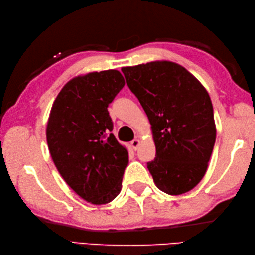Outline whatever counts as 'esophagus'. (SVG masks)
Wrapping results in <instances>:
<instances>
[{
    "mask_svg": "<svg viewBox=\"0 0 255 255\" xmlns=\"http://www.w3.org/2000/svg\"><path fill=\"white\" fill-rule=\"evenodd\" d=\"M139 143H140L139 139H134V140L130 141V145H132V148H133L134 150H137V149H138V146H139Z\"/></svg>",
    "mask_w": 255,
    "mask_h": 255,
    "instance_id": "34e87169",
    "label": "esophagus"
}]
</instances>
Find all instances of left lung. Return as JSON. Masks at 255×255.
<instances>
[{"instance_id":"1","label":"left lung","mask_w":255,"mask_h":255,"mask_svg":"<svg viewBox=\"0 0 255 255\" xmlns=\"http://www.w3.org/2000/svg\"><path fill=\"white\" fill-rule=\"evenodd\" d=\"M121 71L151 123L156 154L146 166L154 183L171 196L191 190L206 172L216 140L206 89L172 61H151Z\"/></svg>"}]
</instances>
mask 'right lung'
<instances>
[{
	"instance_id": "obj_1",
	"label": "right lung",
	"mask_w": 255,
	"mask_h": 255,
	"mask_svg": "<svg viewBox=\"0 0 255 255\" xmlns=\"http://www.w3.org/2000/svg\"><path fill=\"white\" fill-rule=\"evenodd\" d=\"M125 84L118 70L76 76L51 109L47 141L52 159L69 186L92 204H106L119 195L128 164L107 111Z\"/></svg>"
}]
</instances>
